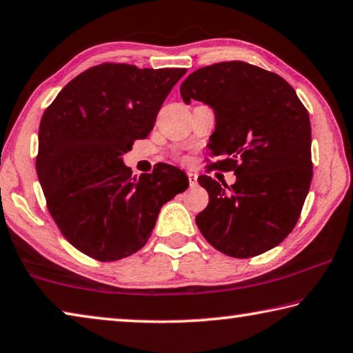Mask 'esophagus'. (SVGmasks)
<instances>
[{"instance_id": "obj_1", "label": "esophagus", "mask_w": 353, "mask_h": 353, "mask_svg": "<svg viewBox=\"0 0 353 353\" xmlns=\"http://www.w3.org/2000/svg\"><path fill=\"white\" fill-rule=\"evenodd\" d=\"M188 181H190L191 187H193V185L198 183V174H196V172H193V171H188Z\"/></svg>"}]
</instances>
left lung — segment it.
Instances as JSON below:
<instances>
[{
	"instance_id": "left-lung-1",
	"label": "left lung",
	"mask_w": 353,
	"mask_h": 353,
	"mask_svg": "<svg viewBox=\"0 0 353 353\" xmlns=\"http://www.w3.org/2000/svg\"><path fill=\"white\" fill-rule=\"evenodd\" d=\"M191 99L212 107L214 168L234 171V185L208 176L198 181L208 205L196 216L214 249L249 259L276 248L294 229L313 177L308 112L288 82L246 62L196 70L181 85Z\"/></svg>"
}]
</instances>
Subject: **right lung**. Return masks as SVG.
Wrapping results in <instances>:
<instances>
[{"instance_id": "right-lung-1", "label": "right lung", "mask_w": 353, "mask_h": 353, "mask_svg": "<svg viewBox=\"0 0 353 353\" xmlns=\"http://www.w3.org/2000/svg\"><path fill=\"white\" fill-rule=\"evenodd\" d=\"M185 68L103 63L70 81L39 128L37 176L65 238L92 259L115 261L145 246L166 202L188 188L177 166L132 177L123 154L146 139Z\"/></svg>"}]
</instances>
